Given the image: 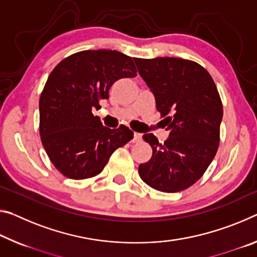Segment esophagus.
I'll return each mask as SVG.
<instances>
[{"label":"esophagus","mask_w":257,"mask_h":257,"mask_svg":"<svg viewBox=\"0 0 257 257\" xmlns=\"http://www.w3.org/2000/svg\"><path fill=\"white\" fill-rule=\"evenodd\" d=\"M141 141H142V134H140V133L134 134V142L137 143V142H141Z\"/></svg>","instance_id":"34e87169"}]
</instances>
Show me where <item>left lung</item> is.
I'll return each instance as SVG.
<instances>
[{
    "mask_svg": "<svg viewBox=\"0 0 257 257\" xmlns=\"http://www.w3.org/2000/svg\"><path fill=\"white\" fill-rule=\"evenodd\" d=\"M134 60L169 132L165 143H159L153 134L143 135L153 153L138 167V173L153 189L180 192L200 180L217 152L221 97L208 71L192 60L174 57Z\"/></svg>",
    "mask_w": 257,
    "mask_h": 257,
    "instance_id": "obj_1",
    "label": "left lung"
}]
</instances>
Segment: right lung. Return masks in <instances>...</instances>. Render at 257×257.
<instances>
[{
  "mask_svg": "<svg viewBox=\"0 0 257 257\" xmlns=\"http://www.w3.org/2000/svg\"><path fill=\"white\" fill-rule=\"evenodd\" d=\"M136 73L132 57L101 49L76 52L52 70L40 96L39 129L49 159L64 176H96L114 151L133 140L128 127H104L92 109L100 108L115 81Z\"/></svg>",
  "mask_w": 257,
  "mask_h": 257,
  "instance_id": "obj_1",
  "label": "right lung"
}]
</instances>
